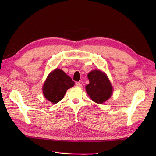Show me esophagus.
I'll use <instances>...</instances> for the list:
<instances>
[{
  "instance_id": "1",
  "label": "esophagus",
  "mask_w": 156,
  "mask_h": 156,
  "mask_svg": "<svg viewBox=\"0 0 156 156\" xmlns=\"http://www.w3.org/2000/svg\"><path fill=\"white\" fill-rule=\"evenodd\" d=\"M76 87H82V84L79 82H76Z\"/></svg>"
}]
</instances>
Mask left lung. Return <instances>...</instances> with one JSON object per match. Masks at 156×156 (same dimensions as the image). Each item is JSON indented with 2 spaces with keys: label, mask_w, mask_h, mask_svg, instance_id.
<instances>
[{
  "label": "left lung",
  "mask_w": 156,
  "mask_h": 156,
  "mask_svg": "<svg viewBox=\"0 0 156 156\" xmlns=\"http://www.w3.org/2000/svg\"><path fill=\"white\" fill-rule=\"evenodd\" d=\"M89 83L86 90L94 102L102 104L111 97L112 87L107 74L99 69L91 71L88 74Z\"/></svg>",
  "instance_id": "8db88e82"
}]
</instances>
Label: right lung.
<instances>
[{
    "label": "right lung",
    "mask_w": 156,
    "mask_h": 156,
    "mask_svg": "<svg viewBox=\"0 0 156 156\" xmlns=\"http://www.w3.org/2000/svg\"><path fill=\"white\" fill-rule=\"evenodd\" d=\"M74 82L66 73L58 68L49 73L43 87L45 98L56 104L64 98L68 89L74 87Z\"/></svg>",
    "instance_id": "right-lung-1"
}]
</instances>
